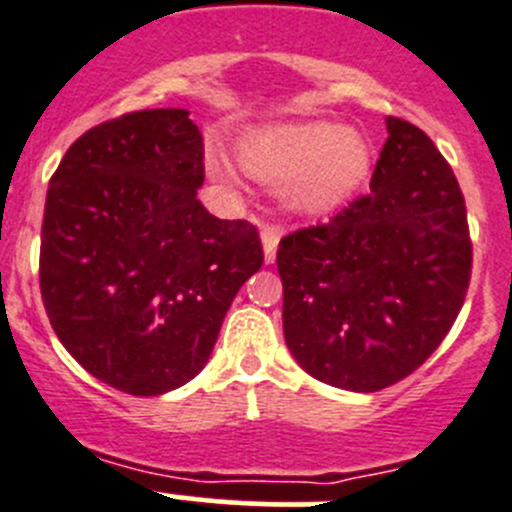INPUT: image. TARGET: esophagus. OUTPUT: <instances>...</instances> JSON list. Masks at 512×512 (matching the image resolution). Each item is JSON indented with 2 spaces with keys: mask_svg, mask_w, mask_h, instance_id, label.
Returning a JSON list of instances; mask_svg holds the SVG:
<instances>
[{
  "mask_svg": "<svg viewBox=\"0 0 512 512\" xmlns=\"http://www.w3.org/2000/svg\"><path fill=\"white\" fill-rule=\"evenodd\" d=\"M278 241H281V229H276V226L261 224V244H263V258H266V263L276 261Z\"/></svg>",
  "mask_w": 512,
  "mask_h": 512,
  "instance_id": "esophagus-1",
  "label": "esophagus"
}]
</instances>
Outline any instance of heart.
Here are the masks:
<instances>
[{
	"label": "heart",
	"instance_id": "heart-1",
	"mask_svg": "<svg viewBox=\"0 0 512 512\" xmlns=\"http://www.w3.org/2000/svg\"><path fill=\"white\" fill-rule=\"evenodd\" d=\"M239 159L254 179L281 184L288 209L296 214H326L366 179L371 144L356 126L293 121L246 136L239 144ZM209 171L221 184H236L234 169L224 156H211Z\"/></svg>",
	"mask_w": 512,
	"mask_h": 512
}]
</instances>
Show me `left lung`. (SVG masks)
<instances>
[{"mask_svg":"<svg viewBox=\"0 0 512 512\" xmlns=\"http://www.w3.org/2000/svg\"><path fill=\"white\" fill-rule=\"evenodd\" d=\"M371 194L278 246L283 336L316 381L393 386L453 326L470 281L468 216L448 161L418 126L388 116Z\"/></svg>","mask_w":512,"mask_h":512,"instance_id":"left-lung-1","label":"left lung"}]
</instances>
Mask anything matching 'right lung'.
Segmentation results:
<instances>
[{
    "label": "right lung",
    "mask_w": 512,
    "mask_h": 512,
    "mask_svg": "<svg viewBox=\"0 0 512 512\" xmlns=\"http://www.w3.org/2000/svg\"><path fill=\"white\" fill-rule=\"evenodd\" d=\"M204 139L186 109H146L79 136L47 191L39 286L54 333L106 386L161 396L199 376L256 226L204 209Z\"/></svg>",
    "instance_id": "right-lung-1"
}]
</instances>
